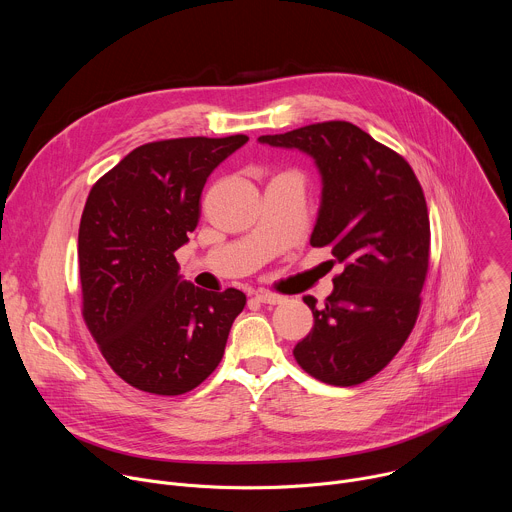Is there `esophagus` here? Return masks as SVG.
Instances as JSON below:
<instances>
[{
  "instance_id": "34e87169",
  "label": "esophagus",
  "mask_w": 512,
  "mask_h": 512,
  "mask_svg": "<svg viewBox=\"0 0 512 512\" xmlns=\"http://www.w3.org/2000/svg\"><path fill=\"white\" fill-rule=\"evenodd\" d=\"M255 300H257V302H261V304L275 306V304H281V302H283V296H279V294H271V291H259V294H255Z\"/></svg>"
}]
</instances>
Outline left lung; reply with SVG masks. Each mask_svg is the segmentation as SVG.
<instances>
[{
  "label": "left lung",
  "instance_id": "1",
  "mask_svg": "<svg viewBox=\"0 0 512 512\" xmlns=\"http://www.w3.org/2000/svg\"><path fill=\"white\" fill-rule=\"evenodd\" d=\"M259 143L308 154L322 176L312 247L344 271L294 356L314 379L352 387L383 371L411 334L429 267V214L411 166L348 121L306 125Z\"/></svg>",
  "mask_w": 512,
  "mask_h": 512
}]
</instances>
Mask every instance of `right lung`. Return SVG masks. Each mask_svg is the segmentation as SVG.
<instances>
[{
	"instance_id": "add662e5",
	"label": "right lung",
	"mask_w": 512,
	"mask_h": 512,
	"mask_svg": "<svg viewBox=\"0 0 512 512\" xmlns=\"http://www.w3.org/2000/svg\"><path fill=\"white\" fill-rule=\"evenodd\" d=\"M247 135L180 137L129 152L89 192L79 227L83 318L131 387L182 395L221 362L245 294L184 281L174 257L200 218L212 170Z\"/></svg>"
}]
</instances>
